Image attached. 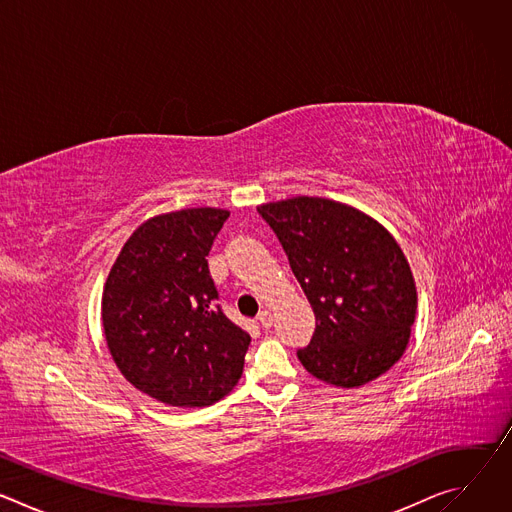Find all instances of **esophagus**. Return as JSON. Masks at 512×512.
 I'll list each match as a JSON object with an SVG mask.
<instances>
[{"mask_svg": "<svg viewBox=\"0 0 512 512\" xmlns=\"http://www.w3.org/2000/svg\"><path fill=\"white\" fill-rule=\"evenodd\" d=\"M257 320H259V324H261L263 328H271V324H273V314H271V310H269V308L261 310L259 316H257Z\"/></svg>", "mask_w": 512, "mask_h": 512, "instance_id": "34e87169", "label": "esophagus"}]
</instances>
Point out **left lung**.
<instances>
[{"instance_id":"8db88e82","label":"left lung","mask_w":512,"mask_h":512,"mask_svg":"<svg viewBox=\"0 0 512 512\" xmlns=\"http://www.w3.org/2000/svg\"><path fill=\"white\" fill-rule=\"evenodd\" d=\"M257 210L316 316L310 344L298 350L304 369L342 389L387 373L409 344L417 312L413 273L393 235L330 198L294 196Z\"/></svg>"}]
</instances>
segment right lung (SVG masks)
<instances>
[{
  "label": "right lung",
  "instance_id": "1",
  "mask_svg": "<svg viewBox=\"0 0 512 512\" xmlns=\"http://www.w3.org/2000/svg\"><path fill=\"white\" fill-rule=\"evenodd\" d=\"M227 218L229 210L210 206L148 218L103 287V330L117 369L170 407H208L243 375L251 336L214 306L206 261Z\"/></svg>",
  "mask_w": 512,
  "mask_h": 512
}]
</instances>
